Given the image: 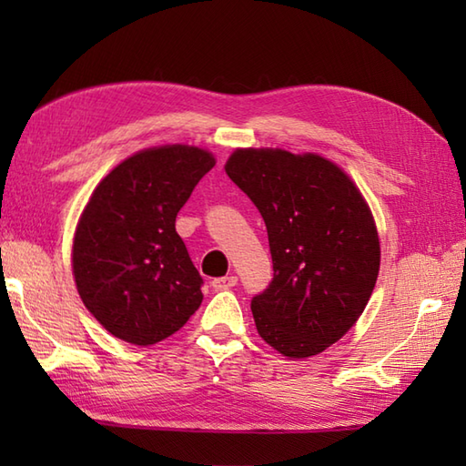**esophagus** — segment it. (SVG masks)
I'll return each instance as SVG.
<instances>
[{
  "mask_svg": "<svg viewBox=\"0 0 466 466\" xmlns=\"http://www.w3.org/2000/svg\"><path fill=\"white\" fill-rule=\"evenodd\" d=\"M236 282H238V279L236 276H222V279H214L212 280V289L214 290H228L232 289V286H236Z\"/></svg>",
  "mask_w": 466,
  "mask_h": 466,
  "instance_id": "34e87169",
  "label": "esophagus"
}]
</instances>
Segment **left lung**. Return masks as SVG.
I'll use <instances>...</instances> for the list:
<instances>
[{"instance_id": "1", "label": "left lung", "mask_w": 466, "mask_h": 466, "mask_svg": "<svg viewBox=\"0 0 466 466\" xmlns=\"http://www.w3.org/2000/svg\"><path fill=\"white\" fill-rule=\"evenodd\" d=\"M224 170L268 230L274 279L252 300L256 330L289 359L320 354L374 290L380 240L369 204L339 164L314 152L236 147Z\"/></svg>"}]
</instances>
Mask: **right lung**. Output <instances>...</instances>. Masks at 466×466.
Segmentation results:
<instances>
[{
  "label": "right lung",
  "instance_id": "add662e5",
  "mask_svg": "<svg viewBox=\"0 0 466 466\" xmlns=\"http://www.w3.org/2000/svg\"><path fill=\"white\" fill-rule=\"evenodd\" d=\"M216 164L187 144L146 147L107 172L77 220V294L116 339L150 346L200 309L202 279L176 232V216Z\"/></svg>",
  "mask_w": 466,
  "mask_h": 466
}]
</instances>
